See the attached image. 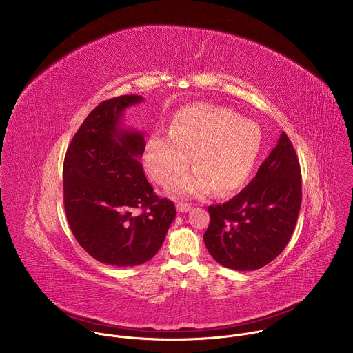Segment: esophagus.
Instances as JSON below:
<instances>
[{
    "instance_id": "34e87169",
    "label": "esophagus",
    "mask_w": 353,
    "mask_h": 353,
    "mask_svg": "<svg viewBox=\"0 0 353 353\" xmlns=\"http://www.w3.org/2000/svg\"><path fill=\"white\" fill-rule=\"evenodd\" d=\"M191 210V205L185 204V203H179L177 204V211L179 212H188Z\"/></svg>"
}]
</instances>
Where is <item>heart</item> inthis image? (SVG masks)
<instances>
[{
	"label": "heart",
	"instance_id": "obj_1",
	"mask_svg": "<svg viewBox=\"0 0 353 353\" xmlns=\"http://www.w3.org/2000/svg\"><path fill=\"white\" fill-rule=\"evenodd\" d=\"M261 149L256 123L225 108L194 105L179 110L169 134H154L145 146V166L157 183L169 187L188 165L195 168L176 181L180 196H225L240 190L253 172Z\"/></svg>",
	"mask_w": 353,
	"mask_h": 353
}]
</instances>
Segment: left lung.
Returning a JSON list of instances; mask_svg holds the SVG:
<instances>
[{"label": "left lung", "mask_w": 353, "mask_h": 353, "mask_svg": "<svg viewBox=\"0 0 353 353\" xmlns=\"http://www.w3.org/2000/svg\"><path fill=\"white\" fill-rule=\"evenodd\" d=\"M301 204L300 165L285 132L256 177L236 196L208 207L204 241L221 265L254 271L275 260L286 247Z\"/></svg>", "instance_id": "left-lung-1"}]
</instances>
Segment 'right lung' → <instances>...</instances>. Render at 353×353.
Returning a JSON list of instances; mask_svg holds the SVG:
<instances>
[{
  "mask_svg": "<svg viewBox=\"0 0 353 353\" xmlns=\"http://www.w3.org/2000/svg\"><path fill=\"white\" fill-rule=\"evenodd\" d=\"M138 94L113 97L96 106L74 135L64 159V208L74 237L94 260L135 267L162 247L176 208L159 198L139 162L141 131L123 123ZM141 212L136 214V210Z\"/></svg>",
  "mask_w": 353,
  "mask_h": 353,
  "instance_id": "add662e5",
  "label": "right lung"
}]
</instances>
